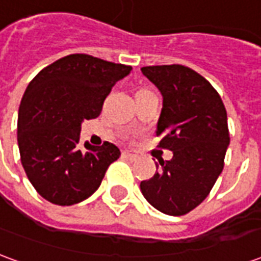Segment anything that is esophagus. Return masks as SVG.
I'll return each mask as SVG.
<instances>
[{
  "label": "esophagus",
  "instance_id": "obj_1",
  "mask_svg": "<svg viewBox=\"0 0 261 261\" xmlns=\"http://www.w3.org/2000/svg\"><path fill=\"white\" fill-rule=\"evenodd\" d=\"M121 155H123L124 158L130 159V161H134V159L137 158V153L134 152V151H131V149H124V151L121 152Z\"/></svg>",
  "mask_w": 261,
  "mask_h": 261
}]
</instances>
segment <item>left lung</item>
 Segmentation results:
<instances>
[{
	"label": "left lung",
	"mask_w": 261,
	"mask_h": 261,
	"mask_svg": "<svg viewBox=\"0 0 261 261\" xmlns=\"http://www.w3.org/2000/svg\"><path fill=\"white\" fill-rule=\"evenodd\" d=\"M162 95L156 125L159 147L173 152L140 187L147 201L168 215H185L201 204L224 169L229 131L218 92L204 76L179 64L142 67Z\"/></svg>",
	"instance_id": "left-lung-1"
}]
</instances>
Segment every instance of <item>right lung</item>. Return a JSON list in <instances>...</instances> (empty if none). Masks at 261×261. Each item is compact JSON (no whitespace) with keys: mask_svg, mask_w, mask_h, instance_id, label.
<instances>
[{"mask_svg":"<svg viewBox=\"0 0 261 261\" xmlns=\"http://www.w3.org/2000/svg\"><path fill=\"white\" fill-rule=\"evenodd\" d=\"M130 65L69 54L31 81L18 113L20 162L36 192L57 205H72L96 192L109 165L119 159L112 142L81 149L84 120L102 112L105 99Z\"/></svg>","mask_w":261,"mask_h":261,"instance_id":"obj_1","label":"right lung"}]
</instances>
